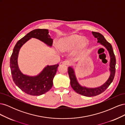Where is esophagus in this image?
<instances>
[{
	"mask_svg": "<svg viewBox=\"0 0 125 125\" xmlns=\"http://www.w3.org/2000/svg\"><path fill=\"white\" fill-rule=\"evenodd\" d=\"M62 64H63V65H64L68 66V65H69L70 63H69V62H68V61H66V60H65V61H63L62 62Z\"/></svg>",
	"mask_w": 125,
	"mask_h": 125,
	"instance_id": "34e87169",
	"label": "esophagus"
}]
</instances>
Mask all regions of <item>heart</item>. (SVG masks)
Wrapping results in <instances>:
<instances>
[{
  "label": "heart",
  "mask_w": 125,
  "mask_h": 125,
  "mask_svg": "<svg viewBox=\"0 0 125 125\" xmlns=\"http://www.w3.org/2000/svg\"><path fill=\"white\" fill-rule=\"evenodd\" d=\"M77 34L71 35L66 38L61 40L58 43V47L62 52L72 50L76 45L77 46L74 51V54L79 56L83 51L88 45V41Z\"/></svg>",
  "instance_id": "1"
}]
</instances>
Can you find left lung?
<instances>
[{
	"label": "left lung",
	"mask_w": 125,
	"mask_h": 125,
	"mask_svg": "<svg viewBox=\"0 0 125 125\" xmlns=\"http://www.w3.org/2000/svg\"><path fill=\"white\" fill-rule=\"evenodd\" d=\"M92 34L95 38H97L98 40L97 42L101 43L106 48L111 56L110 69H109L111 71V74L107 81L104 84L100 87H98V88H85V87L82 86L79 84V83L77 80V78L75 77L74 72L73 69L70 67H68V73L70 79V84L72 88L77 93L88 97L96 96L105 91L113 82V79H114L115 77L116 71V58L111 44L106 40L103 35H102L101 33L95 32H92Z\"/></svg>",
	"instance_id": "obj_1"
}]
</instances>
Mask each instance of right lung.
<instances>
[{
  "label": "right lung",
  "mask_w": 125,
  "mask_h": 125,
  "mask_svg": "<svg viewBox=\"0 0 125 125\" xmlns=\"http://www.w3.org/2000/svg\"><path fill=\"white\" fill-rule=\"evenodd\" d=\"M48 33L47 29H35L29 32L18 41L11 56L10 67L13 81L22 91L29 95L39 96L50 90L53 84L52 80L57 70L58 64L47 66L36 76H28L23 74L19 69L17 61L19 52L22 45L32 37L39 39L51 46L52 39Z\"/></svg>",
  "instance_id": "obj_1"
}]
</instances>
